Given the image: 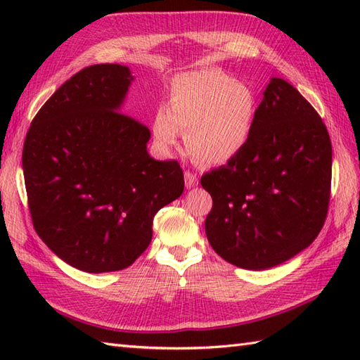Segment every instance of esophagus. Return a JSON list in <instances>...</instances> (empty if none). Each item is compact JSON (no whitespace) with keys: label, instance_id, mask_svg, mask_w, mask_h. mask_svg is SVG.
Instances as JSON below:
<instances>
[{"label":"esophagus","instance_id":"34e87169","mask_svg":"<svg viewBox=\"0 0 360 360\" xmlns=\"http://www.w3.org/2000/svg\"><path fill=\"white\" fill-rule=\"evenodd\" d=\"M184 178H186V187L187 188H192L195 186H198V176L192 172H186L184 173Z\"/></svg>","mask_w":360,"mask_h":360}]
</instances>
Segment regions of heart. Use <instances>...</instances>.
Segmentation results:
<instances>
[{"instance_id": "heart-1", "label": "heart", "mask_w": 360, "mask_h": 360, "mask_svg": "<svg viewBox=\"0 0 360 360\" xmlns=\"http://www.w3.org/2000/svg\"><path fill=\"white\" fill-rule=\"evenodd\" d=\"M257 116L254 91L221 70L178 74L168 88L167 108L153 117V136L162 150L176 147L179 133L196 160L221 165L246 147Z\"/></svg>"}]
</instances>
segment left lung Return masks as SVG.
Here are the masks:
<instances>
[{
  "label": "left lung",
  "instance_id": "8db88e82",
  "mask_svg": "<svg viewBox=\"0 0 360 360\" xmlns=\"http://www.w3.org/2000/svg\"><path fill=\"white\" fill-rule=\"evenodd\" d=\"M333 148L317 111L286 80L272 77L240 155L205 173L213 205L210 246L243 269L264 271L307 249L322 231Z\"/></svg>",
  "mask_w": 360,
  "mask_h": 360
}]
</instances>
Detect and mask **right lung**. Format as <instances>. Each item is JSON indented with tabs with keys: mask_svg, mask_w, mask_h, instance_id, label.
<instances>
[{
	"mask_svg": "<svg viewBox=\"0 0 360 360\" xmlns=\"http://www.w3.org/2000/svg\"><path fill=\"white\" fill-rule=\"evenodd\" d=\"M131 82L127 66L85 68L41 106L22 147L35 232L83 272L131 266L156 212L184 192L178 160L153 159L148 127L120 112Z\"/></svg>",
	"mask_w": 360,
	"mask_h": 360,
	"instance_id": "add662e5",
	"label": "right lung"
}]
</instances>
